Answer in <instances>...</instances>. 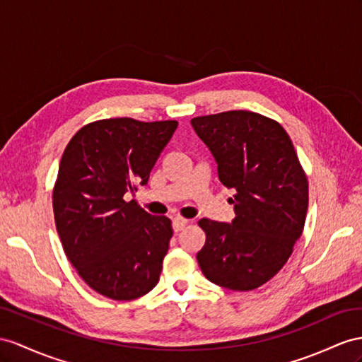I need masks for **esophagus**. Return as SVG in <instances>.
Wrapping results in <instances>:
<instances>
[{"instance_id":"34e87169","label":"esophagus","mask_w":362,"mask_h":362,"mask_svg":"<svg viewBox=\"0 0 362 362\" xmlns=\"http://www.w3.org/2000/svg\"><path fill=\"white\" fill-rule=\"evenodd\" d=\"M189 223V220H187V218H182V217H175L174 220H173V229H174V233H180V230L187 226Z\"/></svg>"}]
</instances>
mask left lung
<instances>
[{
	"label": "left lung",
	"mask_w": 362,
	"mask_h": 362,
	"mask_svg": "<svg viewBox=\"0 0 362 362\" xmlns=\"http://www.w3.org/2000/svg\"><path fill=\"white\" fill-rule=\"evenodd\" d=\"M214 156L218 179L235 189V218H202L206 242L200 269L211 283L252 291L289 260L301 237L309 205L308 177L289 134L274 119L234 110L191 119Z\"/></svg>",
	"instance_id": "1"
}]
</instances>
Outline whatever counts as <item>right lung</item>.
I'll list each match as a JSON object with an SVG mask.
<instances>
[{
	"mask_svg": "<svg viewBox=\"0 0 362 362\" xmlns=\"http://www.w3.org/2000/svg\"><path fill=\"white\" fill-rule=\"evenodd\" d=\"M175 128V120L102 119L82 127L64 150L54 223L70 263L107 298L134 300L159 281L171 220L125 202V194L148 183Z\"/></svg>",
	"mask_w": 362,
	"mask_h": 362,
	"instance_id": "right-lung-1",
	"label": "right lung"
}]
</instances>
